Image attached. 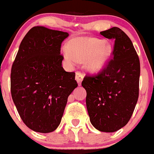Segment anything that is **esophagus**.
Segmentation results:
<instances>
[{"mask_svg":"<svg viewBox=\"0 0 154 154\" xmlns=\"http://www.w3.org/2000/svg\"><path fill=\"white\" fill-rule=\"evenodd\" d=\"M75 79H76L77 82L78 83V85H81V81H83L84 79L83 73H80V72H77L76 73V76H75Z\"/></svg>","mask_w":154,"mask_h":154,"instance_id":"obj_1","label":"esophagus"}]
</instances>
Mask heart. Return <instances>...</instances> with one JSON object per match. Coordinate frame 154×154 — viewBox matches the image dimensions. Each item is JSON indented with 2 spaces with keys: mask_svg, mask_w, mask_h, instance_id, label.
<instances>
[{
  "mask_svg": "<svg viewBox=\"0 0 154 154\" xmlns=\"http://www.w3.org/2000/svg\"><path fill=\"white\" fill-rule=\"evenodd\" d=\"M113 47L108 42L94 37H77L63 48L66 62L75 66L84 61L85 69L91 73H98L105 69L113 55Z\"/></svg>",
  "mask_w": 154,
  "mask_h": 154,
  "instance_id": "1",
  "label": "heart"
}]
</instances>
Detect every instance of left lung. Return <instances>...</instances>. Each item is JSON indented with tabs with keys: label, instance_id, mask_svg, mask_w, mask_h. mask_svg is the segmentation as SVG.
<instances>
[{
	"label": "left lung",
	"instance_id": "1",
	"mask_svg": "<svg viewBox=\"0 0 154 154\" xmlns=\"http://www.w3.org/2000/svg\"><path fill=\"white\" fill-rule=\"evenodd\" d=\"M114 39L113 59L102 72L86 75L81 85L91 125L100 131L114 132L127 125L139 98L140 63L133 44L118 27L100 32Z\"/></svg>",
	"mask_w": 154,
	"mask_h": 154
}]
</instances>
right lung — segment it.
Segmentation results:
<instances>
[{
	"label": "right lung",
	"mask_w": 154,
	"mask_h": 154,
	"mask_svg": "<svg viewBox=\"0 0 154 154\" xmlns=\"http://www.w3.org/2000/svg\"><path fill=\"white\" fill-rule=\"evenodd\" d=\"M68 36L66 32L33 27L22 41L12 64V100L24 124L37 132L57 128L67 99L77 87L74 72L62 66L61 44Z\"/></svg>",
	"instance_id": "obj_1"
}]
</instances>
